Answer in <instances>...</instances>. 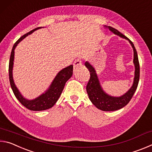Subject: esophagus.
I'll return each mask as SVG.
<instances>
[{"label": "esophagus", "mask_w": 152, "mask_h": 152, "mask_svg": "<svg viewBox=\"0 0 152 152\" xmlns=\"http://www.w3.org/2000/svg\"><path fill=\"white\" fill-rule=\"evenodd\" d=\"M81 65H82V60L80 59H77V60H76L74 62V68H77V67H78Z\"/></svg>", "instance_id": "obj_1"}]
</instances>
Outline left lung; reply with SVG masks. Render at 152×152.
Segmentation results:
<instances>
[{"mask_svg": "<svg viewBox=\"0 0 152 152\" xmlns=\"http://www.w3.org/2000/svg\"><path fill=\"white\" fill-rule=\"evenodd\" d=\"M104 27L109 28V29L114 34L119 35V37L128 40L133 50V64L135 66V76L133 85L126 93L119 97L112 96L107 94L102 88L94 68L88 61H86L85 64H84L91 73V78H90L89 81L86 85V91L92 103L97 109L103 110V111H114V110L122 109L123 107L126 106L129 102L133 94H134L136 89L137 88L139 80H140V63H139L137 51H136L135 46L132 41L115 28L110 26Z\"/></svg>", "mask_w": 152, "mask_h": 152, "instance_id": "obj_1", "label": "left lung"}]
</instances>
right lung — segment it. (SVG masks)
<instances>
[{
    "label": "right lung",
    "mask_w": 152,
    "mask_h": 152,
    "mask_svg": "<svg viewBox=\"0 0 152 152\" xmlns=\"http://www.w3.org/2000/svg\"><path fill=\"white\" fill-rule=\"evenodd\" d=\"M42 27H37L36 29H33L29 33H26L22 37H20L18 39L12 47L11 56H10L9 65V80L11 84V88L13 91L15 96H16L20 103L25 107L31 110H35V111H39V110H44L50 109L56 104L59 98H60L61 92L65 86L66 82L70 79L73 74V66L70 65L66 68L62 69L58 73L57 75L53 79V82H51V85L49 88L44 93L41 94L39 96L35 98L33 100H28L22 96L19 90L17 88L16 85L12 78V68H13V61L15 56V49L16 48L18 43L24 39L27 35L35 31L40 29Z\"/></svg>",
    "instance_id": "1"
}]
</instances>
